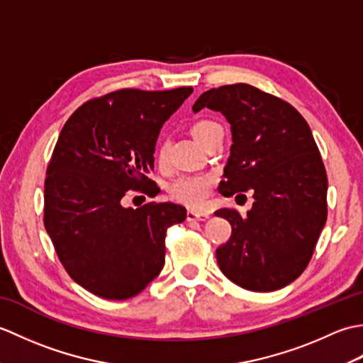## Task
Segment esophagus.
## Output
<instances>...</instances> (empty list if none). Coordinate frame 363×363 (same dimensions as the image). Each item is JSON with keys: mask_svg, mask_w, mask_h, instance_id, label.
I'll return each mask as SVG.
<instances>
[{"mask_svg": "<svg viewBox=\"0 0 363 363\" xmlns=\"http://www.w3.org/2000/svg\"><path fill=\"white\" fill-rule=\"evenodd\" d=\"M209 217H211L209 212H198V211L187 212V221H204Z\"/></svg>", "mask_w": 363, "mask_h": 363, "instance_id": "obj_1", "label": "esophagus"}]
</instances>
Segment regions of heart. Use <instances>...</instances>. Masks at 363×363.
<instances>
[{"label":"heart","instance_id":"heart-1","mask_svg":"<svg viewBox=\"0 0 363 363\" xmlns=\"http://www.w3.org/2000/svg\"><path fill=\"white\" fill-rule=\"evenodd\" d=\"M220 125L211 120H199L194 126H191V134L196 138V140L204 145L207 138L212 134L215 128ZM156 159L157 164L164 165L168 159V143L162 142L157 146L156 151ZM215 184V176L209 173H199V174H182L174 179L168 186V194L176 201H179L190 207H199L203 206L207 198H209L211 191Z\"/></svg>","mask_w":363,"mask_h":363}]
</instances>
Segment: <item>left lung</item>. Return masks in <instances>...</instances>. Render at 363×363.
Returning a JSON list of instances; mask_svg holds the SVG:
<instances>
[{
  "label": "left lung",
  "mask_w": 363,
  "mask_h": 363,
  "mask_svg": "<svg viewBox=\"0 0 363 363\" xmlns=\"http://www.w3.org/2000/svg\"><path fill=\"white\" fill-rule=\"evenodd\" d=\"M204 107L225 115L233 133L220 194L251 190L254 198L246 217L217 211L233 226L218 267L246 290H279L304 272L328 218V176L312 130L291 104L250 84L204 91L194 112Z\"/></svg>",
  "instance_id": "left-lung-1"
}]
</instances>
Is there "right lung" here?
I'll use <instances>...</instances> for the list:
<instances>
[{
    "label": "right lung",
    "instance_id": "add662e5",
    "mask_svg": "<svg viewBox=\"0 0 363 363\" xmlns=\"http://www.w3.org/2000/svg\"><path fill=\"white\" fill-rule=\"evenodd\" d=\"M191 91H111L78 107L60 130L46 168L45 229L72 279L99 298L138 295L164 268L167 229L187 217L179 204L133 209L121 198L152 195L160 128Z\"/></svg>",
    "mask_w": 363,
    "mask_h": 363
}]
</instances>
